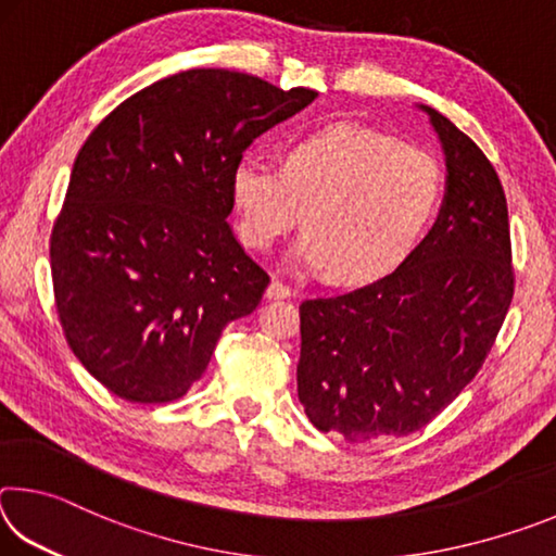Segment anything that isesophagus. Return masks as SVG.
Here are the masks:
<instances>
[{
	"instance_id": "1",
	"label": "esophagus",
	"mask_w": 556,
	"mask_h": 556,
	"mask_svg": "<svg viewBox=\"0 0 556 556\" xmlns=\"http://www.w3.org/2000/svg\"><path fill=\"white\" fill-rule=\"evenodd\" d=\"M291 296V287H287L285 281L271 279V285L267 287V299H287Z\"/></svg>"
}]
</instances>
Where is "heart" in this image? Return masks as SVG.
I'll use <instances>...</instances> for the list:
<instances>
[{"label": "heart", "instance_id": "1", "mask_svg": "<svg viewBox=\"0 0 556 556\" xmlns=\"http://www.w3.org/2000/svg\"><path fill=\"white\" fill-rule=\"evenodd\" d=\"M230 193L242 242L275 248L304 215L289 262L370 281L407 257L439 208L441 166L382 131L331 125L289 144L281 168L242 159Z\"/></svg>", "mask_w": 556, "mask_h": 556}]
</instances>
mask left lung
Here are the masks:
<instances>
[{
	"mask_svg": "<svg viewBox=\"0 0 556 556\" xmlns=\"http://www.w3.org/2000/svg\"><path fill=\"white\" fill-rule=\"evenodd\" d=\"M417 108L446 162L437 223L388 277L299 306V402L348 441L429 425L481 370L513 301L501 178L454 122Z\"/></svg>",
	"mask_w": 556,
	"mask_h": 556,
	"instance_id": "obj_1",
	"label": "left lung"
}]
</instances>
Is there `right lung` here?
Instances as JSON below:
<instances>
[{
    "instance_id": "1",
    "label": "right lung",
    "mask_w": 556,
    "mask_h": 556,
    "mask_svg": "<svg viewBox=\"0 0 556 556\" xmlns=\"http://www.w3.org/2000/svg\"><path fill=\"white\" fill-rule=\"evenodd\" d=\"M316 98L193 68L92 129L53 225L51 275L68 345L117 397H184L223 328L257 308L269 277L228 223L230 176L260 135Z\"/></svg>"
}]
</instances>
